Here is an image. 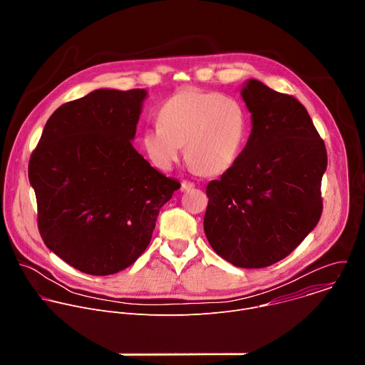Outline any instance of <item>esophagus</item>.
<instances>
[{"mask_svg":"<svg viewBox=\"0 0 365 365\" xmlns=\"http://www.w3.org/2000/svg\"><path fill=\"white\" fill-rule=\"evenodd\" d=\"M195 187V183H192V182H189V180H183L182 182V190H190V189H193Z\"/></svg>","mask_w":365,"mask_h":365,"instance_id":"34e87169","label":"esophagus"}]
</instances>
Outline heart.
Here are the masks:
<instances>
[{"instance_id":"1","label":"heart","mask_w":365,"mask_h":365,"mask_svg":"<svg viewBox=\"0 0 365 365\" xmlns=\"http://www.w3.org/2000/svg\"><path fill=\"white\" fill-rule=\"evenodd\" d=\"M159 124L141 134L150 163L169 170L179 160L182 145L189 165L205 176L230 170L245 143L248 120L241 103L220 92L183 89L162 103Z\"/></svg>"}]
</instances>
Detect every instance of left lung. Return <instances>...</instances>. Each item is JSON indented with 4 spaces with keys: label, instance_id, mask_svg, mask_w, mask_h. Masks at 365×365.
<instances>
[{
    "label": "left lung",
    "instance_id": "8db88e82",
    "mask_svg": "<svg viewBox=\"0 0 365 365\" xmlns=\"http://www.w3.org/2000/svg\"><path fill=\"white\" fill-rule=\"evenodd\" d=\"M241 95L251 134L234 166L207 183L203 230L231 264L263 269L287 257L319 222L328 155L294 96L255 79Z\"/></svg>",
    "mask_w": 365,
    "mask_h": 365
}]
</instances>
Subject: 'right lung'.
<instances>
[{
	"label": "right lung",
	"mask_w": 365,
	"mask_h": 365,
	"mask_svg": "<svg viewBox=\"0 0 365 365\" xmlns=\"http://www.w3.org/2000/svg\"><path fill=\"white\" fill-rule=\"evenodd\" d=\"M145 89H96L47 120L29 163L37 227L48 250L92 276L118 273L145 251L160 207L180 187L131 141Z\"/></svg>",
	"instance_id": "1"
}]
</instances>
